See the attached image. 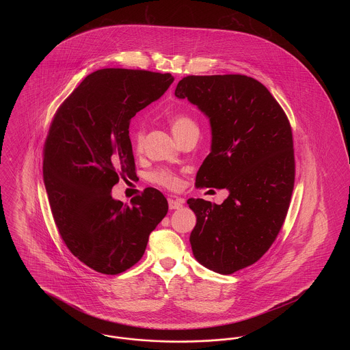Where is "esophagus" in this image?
Instances as JSON below:
<instances>
[{
    "label": "esophagus",
    "instance_id": "obj_1",
    "mask_svg": "<svg viewBox=\"0 0 350 350\" xmlns=\"http://www.w3.org/2000/svg\"><path fill=\"white\" fill-rule=\"evenodd\" d=\"M167 204H169V208L170 210H178L183 206V200H176V198H169L167 200Z\"/></svg>",
    "mask_w": 350,
    "mask_h": 350
}]
</instances>
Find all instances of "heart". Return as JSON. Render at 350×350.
I'll return each mask as SVG.
<instances>
[{
    "instance_id": "heart-1",
    "label": "heart",
    "mask_w": 350,
    "mask_h": 350,
    "mask_svg": "<svg viewBox=\"0 0 350 350\" xmlns=\"http://www.w3.org/2000/svg\"><path fill=\"white\" fill-rule=\"evenodd\" d=\"M170 126H172V131H173L174 136L185 133L187 130L197 129V123L189 116H185V114H177V116L172 117V119H170ZM143 143H144V130L142 127H137L133 131V146H135V150H142L143 148ZM150 183H156V185H160L163 187L172 189V190L178 189L180 183H181L178 174L176 172L170 170V169H167V167H163V169H159L156 172H152L150 174Z\"/></svg>"
}]
</instances>
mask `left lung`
<instances>
[{
    "mask_svg": "<svg viewBox=\"0 0 350 350\" xmlns=\"http://www.w3.org/2000/svg\"><path fill=\"white\" fill-rule=\"evenodd\" d=\"M174 94L210 119L211 152L196 186L230 193L221 204L187 200L197 217L193 254L232 274L258 261L282 228L295 180L291 127L267 88L244 75L187 76Z\"/></svg>",
    "mask_w": 350,
    "mask_h": 350,
    "instance_id": "obj_1",
    "label": "left lung"
}]
</instances>
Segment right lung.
I'll return each mask as SVG.
<instances>
[{
    "label": "right lung",
    "instance_id": "add662e5",
    "mask_svg": "<svg viewBox=\"0 0 350 350\" xmlns=\"http://www.w3.org/2000/svg\"><path fill=\"white\" fill-rule=\"evenodd\" d=\"M170 73L105 68L86 76L57 109L43 150L51 211L68 250L93 270L114 275L144 254L167 213L161 191L147 187L131 206L111 196L135 174L130 120L159 100Z\"/></svg>",
    "mask_w": 350,
    "mask_h": 350
}]
</instances>
